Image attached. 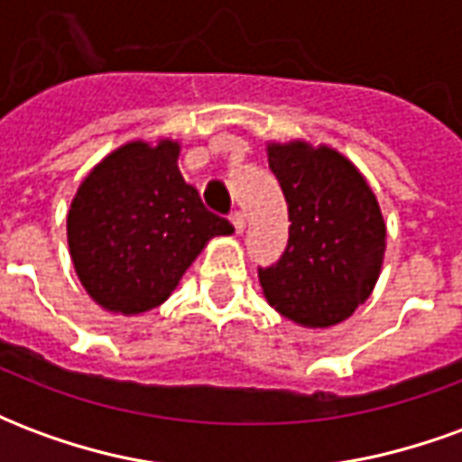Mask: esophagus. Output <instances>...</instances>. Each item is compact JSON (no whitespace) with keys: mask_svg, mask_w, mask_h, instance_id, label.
I'll return each mask as SVG.
<instances>
[{"mask_svg":"<svg viewBox=\"0 0 462 462\" xmlns=\"http://www.w3.org/2000/svg\"><path fill=\"white\" fill-rule=\"evenodd\" d=\"M232 225H235V230L237 232H245V227H247V220H245V215H242L240 210L232 212Z\"/></svg>","mask_w":462,"mask_h":462,"instance_id":"34e87169","label":"esophagus"}]
</instances>
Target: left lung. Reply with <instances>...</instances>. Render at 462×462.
I'll list each match as a JSON object with an SVG mask.
<instances>
[{"label": "left lung", "instance_id": "1", "mask_svg": "<svg viewBox=\"0 0 462 462\" xmlns=\"http://www.w3.org/2000/svg\"><path fill=\"white\" fill-rule=\"evenodd\" d=\"M267 161L287 200L290 240L260 284L270 307L327 329L368 300L386 252V222L356 165L329 145L270 143Z\"/></svg>", "mask_w": 462, "mask_h": 462}]
</instances>
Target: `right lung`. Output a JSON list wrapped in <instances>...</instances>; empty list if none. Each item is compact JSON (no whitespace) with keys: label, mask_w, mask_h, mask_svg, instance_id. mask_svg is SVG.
<instances>
[{"label":"right lung","mask_w":462,"mask_h":462,"mask_svg":"<svg viewBox=\"0 0 462 462\" xmlns=\"http://www.w3.org/2000/svg\"><path fill=\"white\" fill-rule=\"evenodd\" d=\"M180 143L131 141L88 172L69 217L71 262L96 304L133 317L161 307L202 247L232 235L178 171Z\"/></svg>","instance_id":"obj_1"}]
</instances>
